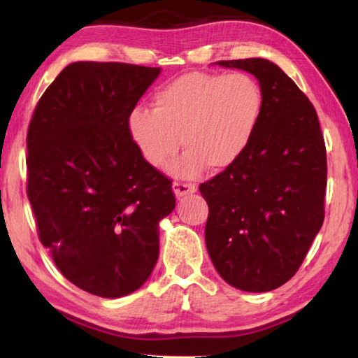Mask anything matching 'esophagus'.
Wrapping results in <instances>:
<instances>
[{
    "label": "esophagus",
    "instance_id": "obj_1",
    "mask_svg": "<svg viewBox=\"0 0 358 358\" xmlns=\"http://www.w3.org/2000/svg\"><path fill=\"white\" fill-rule=\"evenodd\" d=\"M172 189H173L175 196H177V197H185V196H187V194L196 192L197 186L191 185V183H180V181H173Z\"/></svg>",
    "mask_w": 358,
    "mask_h": 358
}]
</instances>
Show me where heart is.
Masks as SVG:
<instances>
[{
  "label": "heart",
  "instance_id": "1",
  "mask_svg": "<svg viewBox=\"0 0 358 358\" xmlns=\"http://www.w3.org/2000/svg\"><path fill=\"white\" fill-rule=\"evenodd\" d=\"M264 94L256 78L245 72H189L175 78L153 98L151 108L131 112L132 142L151 167L171 166L175 177L194 178L205 167L222 172L245 156L256 136Z\"/></svg>",
  "mask_w": 358,
  "mask_h": 358
}]
</instances>
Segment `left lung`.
<instances>
[{
  "mask_svg": "<svg viewBox=\"0 0 358 358\" xmlns=\"http://www.w3.org/2000/svg\"><path fill=\"white\" fill-rule=\"evenodd\" d=\"M259 80L264 108L245 156L199 189L208 203L205 243L217 273L268 292L300 268L324 222L327 151L316 108L275 63L217 62Z\"/></svg>",
  "mask_w": 358,
  "mask_h": 358,
  "instance_id": "obj_1",
  "label": "left lung"
}]
</instances>
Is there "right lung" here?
I'll list each match as a JSON object with an SVG mask.
<instances>
[{"mask_svg": "<svg viewBox=\"0 0 358 358\" xmlns=\"http://www.w3.org/2000/svg\"><path fill=\"white\" fill-rule=\"evenodd\" d=\"M159 68L72 63L41 96L27 134V196L66 280L118 299L148 280L172 180L132 142L128 120Z\"/></svg>", "mask_w": 358, "mask_h": 358, "instance_id": "right-lung-1", "label": "right lung"}]
</instances>
